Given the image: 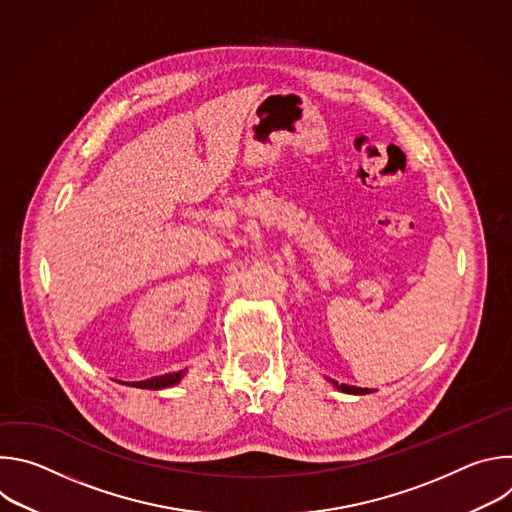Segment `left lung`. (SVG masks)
<instances>
[{"label":"left lung","instance_id":"1","mask_svg":"<svg viewBox=\"0 0 512 512\" xmlns=\"http://www.w3.org/2000/svg\"><path fill=\"white\" fill-rule=\"evenodd\" d=\"M334 383V387L338 389V391H342V393H352V395H367V393H371L369 389H362V387H352V385H338L336 381H332Z\"/></svg>","mask_w":512,"mask_h":512}]
</instances>
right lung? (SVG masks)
I'll use <instances>...</instances> for the list:
<instances>
[{
	"label": "right lung",
	"instance_id": "1",
	"mask_svg": "<svg viewBox=\"0 0 512 512\" xmlns=\"http://www.w3.org/2000/svg\"><path fill=\"white\" fill-rule=\"evenodd\" d=\"M184 371L180 373H170V375H160V377H154V379H148V381H137L133 383L131 387H139V389H166V387H174L176 383H180Z\"/></svg>",
	"mask_w": 512,
	"mask_h": 512
}]
</instances>
